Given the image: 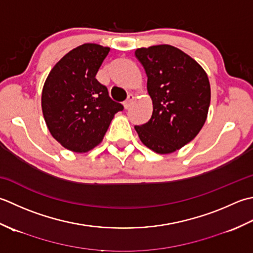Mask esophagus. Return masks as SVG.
<instances>
[{
    "label": "esophagus",
    "instance_id": "1",
    "mask_svg": "<svg viewBox=\"0 0 253 253\" xmlns=\"http://www.w3.org/2000/svg\"><path fill=\"white\" fill-rule=\"evenodd\" d=\"M134 99H135V97H134V95H132V94H130L127 96V98H126V100L123 102V106H125V108L126 109H127V108H130L131 107V105L133 104V101H134Z\"/></svg>",
    "mask_w": 253,
    "mask_h": 253
}]
</instances>
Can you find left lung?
<instances>
[{
  "instance_id": "1",
  "label": "left lung",
  "mask_w": 253,
  "mask_h": 253,
  "mask_svg": "<svg viewBox=\"0 0 253 253\" xmlns=\"http://www.w3.org/2000/svg\"><path fill=\"white\" fill-rule=\"evenodd\" d=\"M135 56L146 72L153 113L145 125L134 127L152 151L176 152L198 135L206 121L209 77L197 61L169 44L136 49Z\"/></svg>"
}]
</instances>
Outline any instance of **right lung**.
Returning <instances> with one entry per match:
<instances>
[{
	"label": "right lung",
	"instance_id": "1",
	"mask_svg": "<svg viewBox=\"0 0 253 253\" xmlns=\"http://www.w3.org/2000/svg\"><path fill=\"white\" fill-rule=\"evenodd\" d=\"M110 48L84 43L66 53L44 82L41 107L47 126L62 146L86 153L99 144L123 106L113 101L97 72Z\"/></svg>",
	"mask_w": 253,
	"mask_h": 253
}]
</instances>
